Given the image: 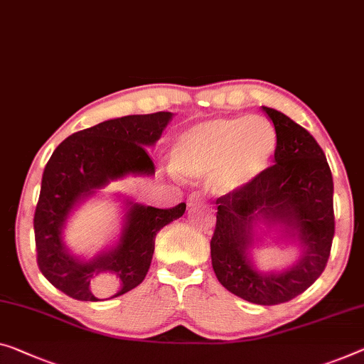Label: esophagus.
Wrapping results in <instances>:
<instances>
[{"label": "esophagus", "mask_w": 364, "mask_h": 364, "mask_svg": "<svg viewBox=\"0 0 364 364\" xmlns=\"http://www.w3.org/2000/svg\"><path fill=\"white\" fill-rule=\"evenodd\" d=\"M204 203V199H203V196H200V194H191V196L188 198V205L189 208H196V205H200Z\"/></svg>", "instance_id": "esophagus-1"}]
</instances>
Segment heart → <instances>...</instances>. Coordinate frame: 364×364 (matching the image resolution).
Here are the masks:
<instances>
[{"label": "heart", "instance_id": "1", "mask_svg": "<svg viewBox=\"0 0 364 364\" xmlns=\"http://www.w3.org/2000/svg\"><path fill=\"white\" fill-rule=\"evenodd\" d=\"M276 147L278 135L267 117L209 119L176 139L171 168L184 178L215 171V186L220 191H238L267 171Z\"/></svg>", "mask_w": 364, "mask_h": 364}]
</instances>
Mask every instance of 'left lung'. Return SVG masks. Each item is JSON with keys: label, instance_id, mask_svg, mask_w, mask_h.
<instances>
[{"label": "left lung", "instance_id": "1", "mask_svg": "<svg viewBox=\"0 0 364 364\" xmlns=\"http://www.w3.org/2000/svg\"><path fill=\"white\" fill-rule=\"evenodd\" d=\"M278 135L274 165L252 184L217 198L210 258L219 283L242 299L274 306L302 294L327 267L335 234L333 180L323 150L306 129L263 106ZM296 230L303 257L283 274L262 275L246 257L257 220Z\"/></svg>", "mask_w": 364, "mask_h": 364}]
</instances>
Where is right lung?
<instances>
[{
  "label": "right lung",
  "mask_w": 364,
  "mask_h": 364,
  "mask_svg": "<svg viewBox=\"0 0 364 364\" xmlns=\"http://www.w3.org/2000/svg\"><path fill=\"white\" fill-rule=\"evenodd\" d=\"M171 116L154 112L105 121L70 135L47 161L34 214L37 267L67 296L105 301L137 287L149 273L159 230L186 210L184 203L170 209L132 204L117 247L90 262L70 257L62 242V227L78 200L129 173H155L145 147L160 139Z\"/></svg>",
  "instance_id": "1"
}]
</instances>
